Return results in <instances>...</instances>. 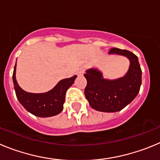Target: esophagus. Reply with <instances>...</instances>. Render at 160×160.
Returning <instances> with one entry per match:
<instances>
[{"instance_id": "esophagus-1", "label": "esophagus", "mask_w": 160, "mask_h": 160, "mask_svg": "<svg viewBox=\"0 0 160 160\" xmlns=\"http://www.w3.org/2000/svg\"><path fill=\"white\" fill-rule=\"evenodd\" d=\"M83 72H84V70H83V68H80V69L78 70V72H77V75H78V76H83Z\"/></svg>"}]
</instances>
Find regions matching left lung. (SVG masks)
I'll use <instances>...</instances> for the list:
<instances>
[{
    "label": "left lung",
    "instance_id": "8db88e82",
    "mask_svg": "<svg viewBox=\"0 0 160 160\" xmlns=\"http://www.w3.org/2000/svg\"><path fill=\"white\" fill-rule=\"evenodd\" d=\"M109 54L128 57L130 66L124 77L116 80H107L96 68L87 70L84 77L87 86L85 97L93 109L103 112H116L124 108L136 97L142 83V71L138 57L125 49L113 48Z\"/></svg>",
    "mask_w": 160,
    "mask_h": 160
}]
</instances>
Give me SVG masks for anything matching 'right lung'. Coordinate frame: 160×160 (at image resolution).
<instances>
[{
	"mask_svg": "<svg viewBox=\"0 0 160 160\" xmlns=\"http://www.w3.org/2000/svg\"><path fill=\"white\" fill-rule=\"evenodd\" d=\"M16 65L12 74L14 89L17 99L24 108L38 117H50L62 112L66 92L72 85L77 76L61 80L52 90L47 92H27L18 85L16 80Z\"/></svg>",
	"mask_w": 160,
	"mask_h": 160,
	"instance_id": "right-lung-1",
	"label": "right lung"
}]
</instances>
